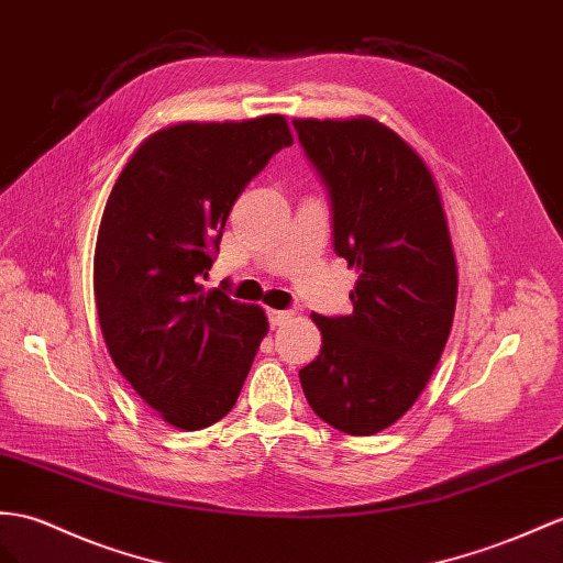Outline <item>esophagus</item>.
Listing matches in <instances>:
<instances>
[{
    "instance_id": "esophagus-1",
    "label": "esophagus",
    "mask_w": 563,
    "mask_h": 563,
    "mask_svg": "<svg viewBox=\"0 0 563 563\" xmlns=\"http://www.w3.org/2000/svg\"><path fill=\"white\" fill-rule=\"evenodd\" d=\"M287 319H292V311H278V309H268V323L276 328L283 325Z\"/></svg>"
}]
</instances>
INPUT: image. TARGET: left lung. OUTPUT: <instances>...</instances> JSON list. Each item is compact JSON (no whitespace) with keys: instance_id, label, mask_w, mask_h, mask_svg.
<instances>
[{"instance_id":"obj_1","label":"left lung","mask_w":563,"mask_h":563,"mask_svg":"<svg viewBox=\"0 0 563 563\" xmlns=\"http://www.w3.org/2000/svg\"><path fill=\"white\" fill-rule=\"evenodd\" d=\"M333 211V247L358 278L350 316L311 313L321 354L299 371L319 419L376 435L419 399L450 338L456 262L423 158L373 119L292 121Z\"/></svg>"}]
</instances>
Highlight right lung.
I'll list each match as a JSON object with an SVG mask.
<instances>
[{"instance_id":"right-lung-1","label":"right lung","mask_w":563,"mask_h":563,"mask_svg":"<svg viewBox=\"0 0 563 563\" xmlns=\"http://www.w3.org/2000/svg\"><path fill=\"white\" fill-rule=\"evenodd\" d=\"M285 117L178 123L144 140L107 199L95 301L113 364L180 430L235 407L258 344L262 307L205 292L228 213L268 158L290 147Z\"/></svg>"}]
</instances>
